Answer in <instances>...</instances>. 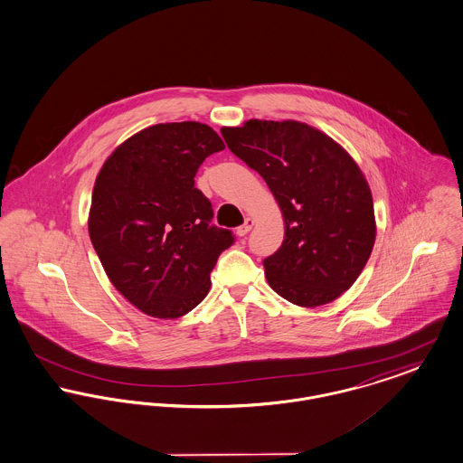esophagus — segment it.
<instances>
[{"label": "esophagus", "instance_id": "obj_1", "mask_svg": "<svg viewBox=\"0 0 463 463\" xmlns=\"http://www.w3.org/2000/svg\"><path fill=\"white\" fill-rule=\"evenodd\" d=\"M251 227H253V220H251V218H245L243 225H240V227L236 229V234H238L240 238H243V236H246V234L251 231Z\"/></svg>", "mask_w": 463, "mask_h": 463}]
</instances>
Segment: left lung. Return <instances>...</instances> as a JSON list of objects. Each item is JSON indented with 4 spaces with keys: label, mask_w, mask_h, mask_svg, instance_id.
I'll return each instance as SVG.
<instances>
[{
    "label": "left lung",
    "mask_w": 463,
    "mask_h": 463,
    "mask_svg": "<svg viewBox=\"0 0 463 463\" xmlns=\"http://www.w3.org/2000/svg\"><path fill=\"white\" fill-rule=\"evenodd\" d=\"M222 137L266 180L283 213V243L264 259L272 290L304 307L337 299L376 240L373 195L358 165L332 137L296 120H248L222 128Z\"/></svg>",
    "instance_id": "obj_1"
}]
</instances>
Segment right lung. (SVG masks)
I'll return each mask as SVG.
<instances>
[{"mask_svg": "<svg viewBox=\"0 0 463 463\" xmlns=\"http://www.w3.org/2000/svg\"><path fill=\"white\" fill-rule=\"evenodd\" d=\"M223 148L206 124H157L124 141L96 178L90 241L113 287L150 317L192 311L210 290L220 253L234 243L194 187L199 165Z\"/></svg>", "mask_w": 463, "mask_h": 463, "instance_id": "1", "label": "right lung"}]
</instances>
